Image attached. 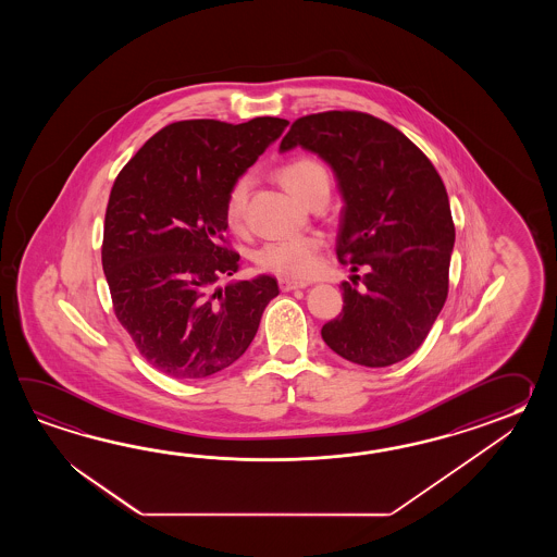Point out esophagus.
Masks as SVG:
<instances>
[{"label": "esophagus", "instance_id": "obj_1", "mask_svg": "<svg viewBox=\"0 0 557 557\" xmlns=\"http://www.w3.org/2000/svg\"><path fill=\"white\" fill-rule=\"evenodd\" d=\"M278 286H281V290L288 293V290H296V288H307L308 283H302V281H293V278H281V281H278Z\"/></svg>", "mask_w": 557, "mask_h": 557}]
</instances>
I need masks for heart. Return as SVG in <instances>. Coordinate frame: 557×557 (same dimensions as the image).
<instances>
[{
	"label": "heart",
	"mask_w": 557,
	"mask_h": 557,
	"mask_svg": "<svg viewBox=\"0 0 557 557\" xmlns=\"http://www.w3.org/2000/svg\"><path fill=\"white\" fill-rule=\"evenodd\" d=\"M278 177L284 187L290 190L300 201L308 202L314 195L331 189V177L326 166L314 157H295L278 169ZM249 175H240L233 181L226 190L225 221L231 228H240L247 211L249 199ZM322 238L319 235L302 237L276 238L264 243L255 255V262L261 271L278 274L284 278H308L319 271Z\"/></svg>",
	"instance_id": "1"
}]
</instances>
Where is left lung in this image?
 <instances>
[{
	"label": "left lung",
	"mask_w": 557,
	"mask_h": 557,
	"mask_svg": "<svg viewBox=\"0 0 557 557\" xmlns=\"http://www.w3.org/2000/svg\"><path fill=\"white\" fill-rule=\"evenodd\" d=\"M296 145L334 169L344 197L336 255L350 264L343 312L322 338L346 360L391 367L416 352L448 298L454 249L448 193L414 143L362 111L296 119L281 151Z\"/></svg>",
	"instance_id": "1"
}]
</instances>
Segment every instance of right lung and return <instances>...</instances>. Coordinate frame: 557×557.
I'll list each match as a JSON object with an SVG mask.
<instances>
[{"label": "right lung", "mask_w": 557, "mask_h": 557, "mask_svg": "<svg viewBox=\"0 0 557 557\" xmlns=\"http://www.w3.org/2000/svg\"><path fill=\"white\" fill-rule=\"evenodd\" d=\"M286 125L177 121L119 171L101 245L111 302L143 358L171 379H207L237 362L278 295L267 274L214 283L240 259L225 238L226 190Z\"/></svg>", "instance_id": "right-lung-1"}]
</instances>
